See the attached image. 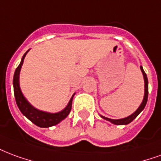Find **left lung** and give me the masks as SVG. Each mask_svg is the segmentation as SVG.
Instances as JSON below:
<instances>
[{"label": "left lung", "instance_id": "1", "mask_svg": "<svg viewBox=\"0 0 161 161\" xmlns=\"http://www.w3.org/2000/svg\"><path fill=\"white\" fill-rule=\"evenodd\" d=\"M140 68H141V71L142 72V75H143L144 77V84H145L144 86H145V90H144V97L143 100H142V102L141 105H140V107L137 108V110L136 111L135 113H133L131 115H130V116H128V117L126 118H124V119H108V118L104 117V116H102V115H101V117H102V119L108 120V121H110L111 123L114 124V125H128V124H130V122H132L133 120L135 119L138 116V114H140L142 111L143 110L147 102V96H148V82H147V75L145 73V71H143L142 66H140Z\"/></svg>", "mask_w": 161, "mask_h": 161}]
</instances>
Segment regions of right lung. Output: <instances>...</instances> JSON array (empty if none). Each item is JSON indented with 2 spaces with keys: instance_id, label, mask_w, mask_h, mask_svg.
I'll return each instance as SVG.
<instances>
[{
  "instance_id": "1",
  "label": "right lung",
  "mask_w": 161,
  "mask_h": 161,
  "mask_svg": "<svg viewBox=\"0 0 161 161\" xmlns=\"http://www.w3.org/2000/svg\"><path fill=\"white\" fill-rule=\"evenodd\" d=\"M30 50V49H29ZM29 50L26 51L22 57L21 62L19 65L15 72H14V96H15V100H16V103L18 105V108H19L20 112L25 116L29 120H31L32 123L35 124L36 125L42 127V128H47L50 126H53L59 124L60 121L65 119V118L68 116L69 113L71 110V103H72V99L73 96L70 100V102L67 104L62 111H60L59 113H55V114H51V113H47V112H43V111H40L35 108L33 106L30 104L29 102L25 98L23 94L21 92L19 87V73L22 65H23L24 59L25 57L26 53L29 52Z\"/></svg>"
}]
</instances>
